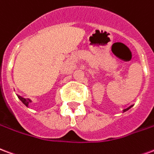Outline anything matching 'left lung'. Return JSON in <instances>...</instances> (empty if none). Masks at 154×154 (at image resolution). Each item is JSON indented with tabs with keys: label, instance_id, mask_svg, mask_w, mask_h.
Wrapping results in <instances>:
<instances>
[{
	"label": "left lung",
	"instance_id": "1",
	"mask_svg": "<svg viewBox=\"0 0 154 154\" xmlns=\"http://www.w3.org/2000/svg\"><path fill=\"white\" fill-rule=\"evenodd\" d=\"M132 106H133V105H131V106H129V107H127V108H125V109H124V110H123V112H126L127 110L130 109V108H131V107H132Z\"/></svg>",
	"mask_w": 154,
	"mask_h": 154
}]
</instances>
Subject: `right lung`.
Returning <instances> with one entry per match:
<instances>
[{
  "instance_id": "right-lung-1",
  "label": "right lung",
  "mask_w": 154,
  "mask_h": 154,
  "mask_svg": "<svg viewBox=\"0 0 154 154\" xmlns=\"http://www.w3.org/2000/svg\"><path fill=\"white\" fill-rule=\"evenodd\" d=\"M18 97L20 98V101L22 102V103L25 105L26 106H29V104L30 103H32V101L30 100L29 98H24V97H21V96H20V95H17Z\"/></svg>"
}]
</instances>
